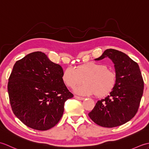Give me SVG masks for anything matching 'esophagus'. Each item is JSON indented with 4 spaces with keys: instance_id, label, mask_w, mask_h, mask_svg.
<instances>
[{
    "instance_id": "1",
    "label": "esophagus",
    "mask_w": 149,
    "mask_h": 149,
    "mask_svg": "<svg viewBox=\"0 0 149 149\" xmlns=\"http://www.w3.org/2000/svg\"><path fill=\"white\" fill-rule=\"evenodd\" d=\"M74 97L75 98V99H78V100H84V98H83V97H78V96H74Z\"/></svg>"
}]
</instances>
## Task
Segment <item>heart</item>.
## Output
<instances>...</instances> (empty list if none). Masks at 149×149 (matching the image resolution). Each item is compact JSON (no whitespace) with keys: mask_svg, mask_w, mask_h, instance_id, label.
Segmentation results:
<instances>
[{"mask_svg":"<svg viewBox=\"0 0 149 149\" xmlns=\"http://www.w3.org/2000/svg\"><path fill=\"white\" fill-rule=\"evenodd\" d=\"M83 79L85 83L75 88V93L83 96L95 94L102 97L113 89L116 77L106 65L93 62L79 66L76 69L68 67L62 75L63 83L71 88L83 83Z\"/></svg>","mask_w":149,"mask_h":149,"instance_id":"obj_1","label":"heart"}]
</instances>
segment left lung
<instances>
[{
	"mask_svg": "<svg viewBox=\"0 0 149 149\" xmlns=\"http://www.w3.org/2000/svg\"><path fill=\"white\" fill-rule=\"evenodd\" d=\"M105 58L113 63L116 84L109 95L97 101L88 116L97 125L111 128L124 124L134 116L143 95L144 83L138 63L125 53L107 49L95 60Z\"/></svg>",
	"mask_w": 149,
	"mask_h": 149,
	"instance_id": "obj_1",
	"label": "left lung"
}]
</instances>
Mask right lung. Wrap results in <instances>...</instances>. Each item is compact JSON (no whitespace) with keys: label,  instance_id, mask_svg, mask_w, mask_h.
Masks as SVG:
<instances>
[{"label":"right lung","instance_id":"obj_1","mask_svg":"<svg viewBox=\"0 0 149 149\" xmlns=\"http://www.w3.org/2000/svg\"><path fill=\"white\" fill-rule=\"evenodd\" d=\"M63 74L61 66L42 52L15 63L8 84L9 102L15 115L27 127L46 131L61 118L65 101L74 96Z\"/></svg>","mask_w":149,"mask_h":149}]
</instances>
